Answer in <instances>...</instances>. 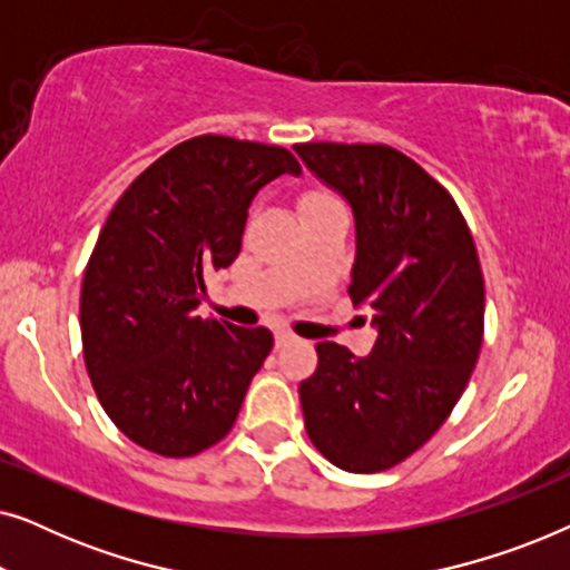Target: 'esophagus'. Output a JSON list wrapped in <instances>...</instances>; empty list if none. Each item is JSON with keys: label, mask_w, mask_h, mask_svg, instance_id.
Instances as JSON below:
<instances>
[{"label": "esophagus", "mask_w": 570, "mask_h": 570, "mask_svg": "<svg viewBox=\"0 0 570 570\" xmlns=\"http://www.w3.org/2000/svg\"><path fill=\"white\" fill-rule=\"evenodd\" d=\"M291 342H295V334L285 332V330L275 332V347H285V345H291Z\"/></svg>", "instance_id": "1"}]
</instances>
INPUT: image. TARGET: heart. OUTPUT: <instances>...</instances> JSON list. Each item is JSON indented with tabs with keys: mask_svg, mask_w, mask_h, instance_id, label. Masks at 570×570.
Returning a JSON list of instances; mask_svg holds the SVG:
<instances>
[{
	"mask_svg": "<svg viewBox=\"0 0 570 570\" xmlns=\"http://www.w3.org/2000/svg\"><path fill=\"white\" fill-rule=\"evenodd\" d=\"M330 202H334V199L330 197V194H324V191H308V194H303V197H301V209H303V213H306V209L330 205Z\"/></svg>",
	"mask_w": 570,
	"mask_h": 570,
	"instance_id": "b5f03b06",
	"label": "heart"
}]
</instances>
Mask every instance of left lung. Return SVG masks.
I'll list each match as a JSON object with an SVG mask.
<instances>
[{"mask_svg":"<svg viewBox=\"0 0 570 570\" xmlns=\"http://www.w3.org/2000/svg\"><path fill=\"white\" fill-rule=\"evenodd\" d=\"M295 153L350 202L355 264L347 293L373 311L371 355L318 342L301 384L308 439L345 472H384L454 410L482 347L485 283L456 202L389 145L306 142Z\"/></svg>","mask_w":570,"mask_h":570,"instance_id":"8db88e82","label":"left lung"}]
</instances>
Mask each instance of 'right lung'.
<instances>
[{"label": "right lung", "instance_id": "1", "mask_svg": "<svg viewBox=\"0 0 570 570\" xmlns=\"http://www.w3.org/2000/svg\"><path fill=\"white\" fill-rule=\"evenodd\" d=\"M301 174L285 147L202 135L145 168L116 202L85 267V368L114 425L153 454L225 439L272 332L197 316L207 277L240 252L248 207Z\"/></svg>", "mask_w": 570, "mask_h": 570}]
</instances>
